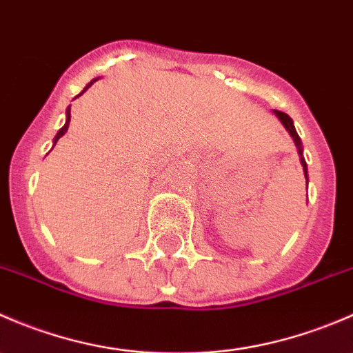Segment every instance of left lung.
I'll return each instance as SVG.
<instances>
[{
    "instance_id": "left-lung-1",
    "label": "left lung",
    "mask_w": 353,
    "mask_h": 353,
    "mask_svg": "<svg viewBox=\"0 0 353 353\" xmlns=\"http://www.w3.org/2000/svg\"><path fill=\"white\" fill-rule=\"evenodd\" d=\"M273 112H275V114H276V117H279V119L282 121V124H283V126H285V130L288 131V133H290V137H292V140H294L295 147H297V152H299V155H301V163H302V169H304L305 183H307V181H309V179H307V163H305L304 157H302V141H301V138H299L297 131H295L294 121H292V117L288 116V114L282 112V110H273Z\"/></svg>"
}]
</instances>
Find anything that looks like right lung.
<instances>
[{
    "instance_id": "add662e5",
    "label": "right lung",
    "mask_w": 353,
    "mask_h": 353,
    "mask_svg": "<svg viewBox=\"0 0 353 353\" xmlns=\"http://www.w3.org/2000/svg\"><path fill=\"white\" fill-rule=\"evenodd\" d=\"M97 80H99V78H95V80H92V81H90V83H88V85H87V87H85V88H83V90H81V94H83V92H85V90H87V88H88V87H92V83H95V81H97ZM81 94H78V95H77V97H80V95H81ZM70 117H71V109H70V108H68V109H66V123H65V126H63V128H61V130H59V131H58V134H56V137H54V145H56V141H58V140H59V138H61V137H63V134H65V133H66V131H68V126H70Z\"/></svg>"
}]
</instances>
